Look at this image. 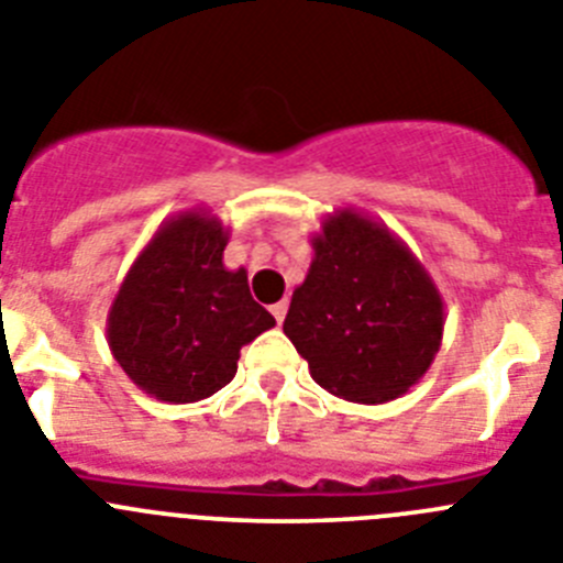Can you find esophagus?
I'll return each mask as SVG.
<instances>
[{
	"label": "esophagus",
	"mask_w": 563,
	"mask_h": 563,
	"mask_svg": "<svg viewBox=\"0 0 563 563\" xmlns=\"http://www.w3.org/2000/svg\"><path fill=\"white\" fill-rule=\"evenodd\" d=\"M286 311H288V302L286 300H280V302H275V306H272V313H275L277 325H280L283 319H286Z\"/></svg>",
	"instance_id": "34e87169"
}]
</instances>
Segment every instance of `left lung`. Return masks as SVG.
<instances>
[{
	"label": "left lung",
	"mask_w": 563,
	"mask_h": 563,
	"mask_svg": "<svg viewBox=\"0 0 563 563\" xmlns=\"http://www.w3.org/2000/svg\"><path fill=\"white\" fill-rule=\"evenodd\" d=\"M311 250L283 333L313 382L336 398H401L443 342L445 308L434 280L387 224L353 207L325 216Z\"/></svg>",
	"instance_id": "8db88e82"
}]
</instances>
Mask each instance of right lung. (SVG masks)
<instances>
[{"mask_svg": "<svg viewBox=\"0 0 563 563\" xmlns=\"http://www.w3.org/2000/svg\"><path fill=\"white\" fill-rule=\"evenodd\" d=\"M230 227L207 207L159 224L131 263L106 317L111 356L165 404L210 398L235 378L241 347L275 317L250 294L246 269H227Z\"/></svg>", "mask_w": 563, "mask_h": 563, "instance_id": "right-lung-1", "label": "right lung"}]
</instances>
